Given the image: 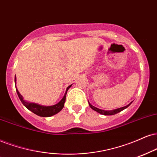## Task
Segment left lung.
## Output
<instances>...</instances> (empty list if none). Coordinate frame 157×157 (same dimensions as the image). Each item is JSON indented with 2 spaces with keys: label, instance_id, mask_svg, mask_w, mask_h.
<instances>
[{
  "label": "left lung",
  "instance_id": "left-lung-1",
  "mask_svg": "<svg viewBox=\"0 0 157 157\" xmlns=\"http://www.w3.org/2000/svg\"><path fill=\"white\" fill-rule=\"evenodd\" d=\"M88 104H89V106L90 107V108L93 109L94 110L97 111V113H100V114L105 115V116H112V115H115V114H116V113H120L121 111L124 110V109L127 108V107H129L130 105H131L132 102L130 103V104H129V105H126V106H125V107H121V108L113 109V110H104V109H100L99 108H97V107H95L94 106H93V105H90V104L89 103V101H88Z\"/></svg>",
  "mask_w": 157,
  "mask_h": 157
}]
</instances>
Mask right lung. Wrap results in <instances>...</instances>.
<instances>
[{"label":"right lung","instance_id":"obj_1","mask_svg":"<svg viewBox=\"0 0 157 157\" xmlns=\"http://www.w3.org/2000/svg\"><path fill=\"white\" fill-rule=\"evenodd\" d=\"M14 82H16V76L14 77ZM71 86V85L68 87L67 91H66L65 94H64L63 98L60 100L59 102L56 104V105H52V106H48V107L41 106V105H37V104L28 102V101H25L21 94L19 93L17 87H16V90H17V93L18 97L20 98V101H22V103L23 104V105L26 107V108L29 109L30 111H31V112L34 113V114L37 115V116H41V117H50V116H53V115H56V113L60 112V111L63 109V107L64 106V103H65V101H66V96H67L68 90H69V88H70Z\"/></svg>","mask_w":157,"mask_h":157}]
</instances>
